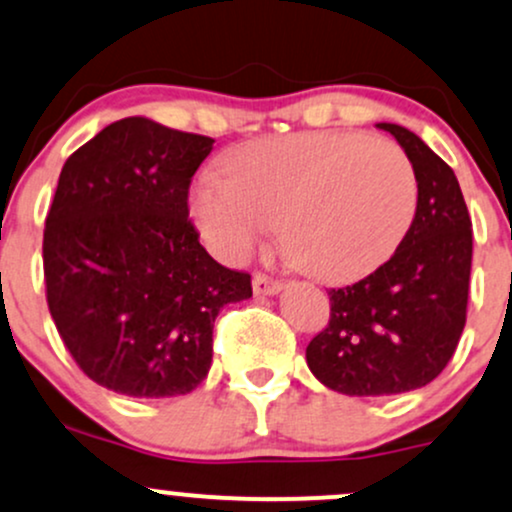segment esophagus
<instances>
[{"label": "esophagus", "instance_id": "esophagus-1", "mask_svg": "<svg viewBox=\"0 0 512 512\" xmlns=\"http://www.w3.org/2000/svg\"><path fill=\"white\" fill-rule=\"evenodd\" d=\"M281 289H284V284L279 279H272L267 274L252 276V291H255V296H276V293H281Z\"/></svg>", "mask_w": 512, "mask_h": 512}]
</instances>
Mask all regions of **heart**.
<instances>
[{
	"mask_svg": "<svg viewBox=\"0 0 512 512\" xmlns=\"http://www.w3.org/2000/svg\"><path fill=\"white\" fill-rule=\"evenodd\" d=\"M419 204L397 144L356 132H298L238 146L192 187L190 211L223 262H243L279 223L286 255L330 284L363 279L395 255Z\"/></svg>",
	"mask_w": 512,
	"mask_h": 512,
	"instance_id": "obj_1",
	"label": "heart"
}]
</instances>
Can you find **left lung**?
I'll list each match as a JSON object with an SVG mask.
<instances>
[{
    "instance_id": "left-lung-1",
    "label": "left lung",
    "mask_w": 512,
    "mask_h": 512,
    "mask_svg": "<svg viewBox=\"0 0 512 512\" xmlns=\"http://www.w3.org/2000/svg\"><path fill=\"white\" fill-rule=\"evenodd\" d=\"M402 146L419 204L395 255L330 291V322L305 349L322 385L349 397L416 390L443 373L467 322L472 219L448 163L407 127L378 122Z\"/></svg>"
}]
</instances>
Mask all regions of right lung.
Listing matches in <instances>:
<instances>
[{
	"mask_svg": "<svg viewBox=\"0 0 512 512\" xmlns=\"http://www.w3.org/2000/svg\"><path fill=\"white\" fill-rule=\"evenodd\" d=\"M214 139L149 117L108 125L64 163L45 219L48 308L93 383L180 397L207 378L219 310L252 296L187 219L192 175Z\"/></svg>",
	"mask_w": 512,
	"mask_h": 512,
	"instance_id": "add662e5",
	"label": "right lung"
}]
</instances>
